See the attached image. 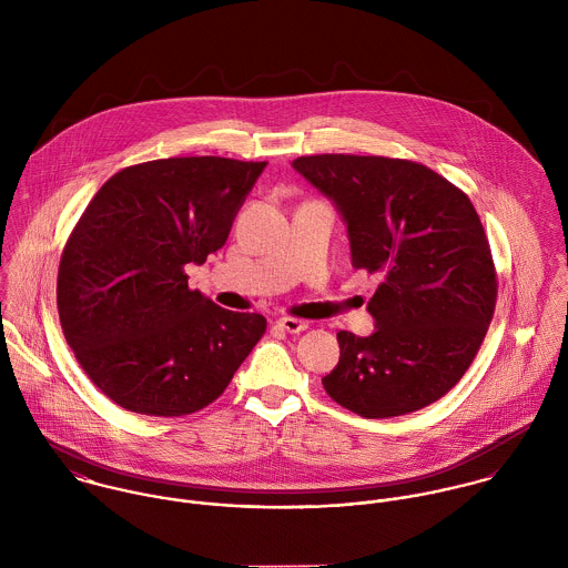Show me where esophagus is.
Wrapping results in <instances>:
<instances>
[{"mask_svg":"<svg viewBox=\"0 0 568 568\" xmlns=\"http://www.w3.org/2000/svg\"><path fill=\"white\" fill-rule=\"evenodd\" d=\"M275 325L282 329V332H288V334H300V332H304L308 324L306 322H302V320H295V317H282V320H277Z\"/></svg>","mask_w":568,"mask_h":568,"instance_id":"esophagus-1","label":"esophagus"}]
</instances>
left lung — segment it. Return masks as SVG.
<instances>
[{
    "label": "left lung",
    "mask_w": 568,
    "mask_h": 568,
    "mask_svg": "<svg viewBox=\"0 0 568 568\" xmlns=\"http://www.w3.org/2000/svg\"><path fill=\"white\" fill-rule=\"evenodd\" d=\"M341 214L352 266L378 273L374 332L336 334L327 396L363 417H394L448 394L470 367L496 304V275L470 199L422 163L361 155L293 162Z\"/></svg>",
    "instance_id": "8db88e82"
}]
</instances>
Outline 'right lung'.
Masks as SVG:
<instances>
[{
	"label": "right lung",
	"mask_w": 568,
	"mask_h": 568,
	"mask_svg": "<svg viewBox=\"0 0 568 568\" xmlns=\"http://www.w3.org/2000/svg\"><path fill=\"white\" fill-rule=\"evenodd\" d=\"M266 162L172 158L113 174L63 248L57 304L84 374L115 405L187 415L214 403L266 329L190 291Z\"/></svg>",
	"instance_id": "obj_1"
}]
</instances>
